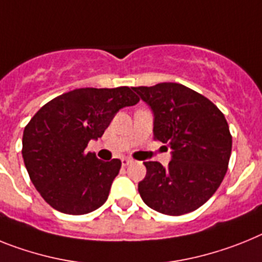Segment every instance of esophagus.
<instances>
[{"instance_id":"esophagus-1","label":"esophagus","mask_w":262,"mask_h":262,"mask_svg":"<svg viewBox=\"0 0 262 262\" xmlns=\"http://www.w3.org/2000/svg\"><path fill=\"white\" fill-rule=\"evenodd\" d=\"M131 163H133V160H131V159H128V158H123L122 159V165H124V167H126V165H128V164H131Z\"/></svg>"}]
</instances>
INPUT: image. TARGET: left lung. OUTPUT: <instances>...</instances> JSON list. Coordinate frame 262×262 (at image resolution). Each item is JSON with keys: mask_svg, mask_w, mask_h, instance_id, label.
I'll return each mask as SVG.
<instances>
[{"mask_svg": "<svg viewBox=\"0 0 262 262\" xmlns=\"http://www.w3.org/2000/svg\"><path fill=\"white\" fill-rule=\"evenodd\" d=\"M154 114V136L167 143L171 162H146L138 184L143 201L160 213H189L212 198L228 169L232 151L229 127L211 100L172 82L133 87Z\"/></svg>", "mask_w": 262, "mask_h": 262, "instance_id": "8db88e82", "label": "left lung"}]
</instances>
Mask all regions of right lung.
Wrapping results in <instances>:
<instances>
[{
	"mask_svg": "<svg viewBox=\"0 0 262 262\" xmlns=\"http://www.w3.org/2000/svg\"><path fill=\"white\" fill-rule=\"evenodd\" d=\"M139 98L129 87L77 89L39 108L25 127L22 158L31 183L49 205L67 214H86L104 204L122 162L87 152L123 107Z\"/></svg>",
	"mask_w": 262,
	"mask_h": 262,
	"instance_id": "obj_1",
	"label": "right lung"
}]
</instances>
